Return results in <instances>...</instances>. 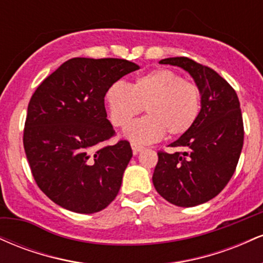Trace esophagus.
Masks as SVG:
<instances>
[{
	"label": "esophagus",
	"instance_id": "esophagus-1",
	"mask_svg": "<svg viewBox=\"0 0 263 263\" xmlns=\"http://www.w3.org/2000/svg\"><path fill=\"white\" fill-rule=\"evenodd\" d=\"M131 147H132V151H134V155H137L138 152H141V151L143 149V146H141V144H137V143H132Z\"/></svg>",
	"mask_w": 263,
	"mask_h": 263
}]
</instances>
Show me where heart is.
I'll use <instances>...</instances> for the list:
<instances>
[{"mask_svg":"<svg viewBox=\"0 0 263 263\" xmlns=\"http://www.w3.org/2000/svg\"><path fill=\"white\" fill-rule=\"evenodd\" d=\"M105 99L116 127H123L146 110L148 116L125 129L126 137L141 144L161 140L165 132L171 137L185 134L197 121L201 108V91L197 84L184 80L170 69L142 74L131 86L116 81L107 89Z\"/></svg>","mask_w":263,"mask_h":263,"instance_id":"b5f03b06","label":"heart"}]
</instances>
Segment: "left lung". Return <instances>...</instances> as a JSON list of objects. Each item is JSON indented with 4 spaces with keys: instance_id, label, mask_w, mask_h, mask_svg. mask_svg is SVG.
<instances>
[{
    "instance_id": "1",
    "label": "left lung",
    "mask_w": 263,
    "mask_h": 263,
    "mask_svg": "<svg viewBox=\"0 0 263 263\" xmlns=\"http://www.w3.org/2000/svg\"><path fill=\"white\" fill-rule=\"evenodd\" d=\"M188 71L201 91V108L188 132L159 151L152 180L159 195L190 208L215 198L235 173L243 144V122L237 93L215 70L186 57L162 59Z\"/></svg>"
}]
</instances>
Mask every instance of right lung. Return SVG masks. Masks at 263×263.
<instances>
[{"label": "right lung", "mask_w": 263, "mask_h": 263, "mask_svg": "<svg viewBox=\"0 0 263 263\" xmlns=\"http://www.w3.org/2000/svg\"><path fill=\"white\" fill-rule=\"evenodd\" d=\"M137 69L126 59L73 58L32 95L23 146L39 189L59 206L98 213L119 194L132 149L125 140L102 146L115 136L105 95Z\"/></svg>", "instance_id": "1"}]
</instances>
